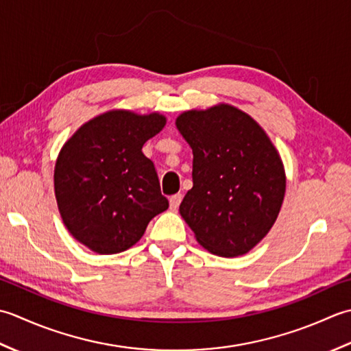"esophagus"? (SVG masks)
I'll return each instance as SVG.
<instances>
[{
	"instance_id": "1",
	"label": "esophagus",
	"mask_w": 351,
	"mask_h": 351,
	"mask_svg": "<svg viewBox=\"0 0 351 351\" xmlns=\"http://www.w3.org/2000/svg\"><path fill=\"white\" fill-rule=\"evenodd\" d=\"M182 198H183L182 194H176V195H173V197L169 198L171 210H177L178 209V206H180V203H182Z\"/></svg>"
}]
</instances>
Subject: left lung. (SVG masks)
Returning a JSON list of instances; mask_svg holds the SVG:
<instances>
[{"instance_id":"1","label":"left lung","mask_w":351,"mask_h":351,"mask_svg":"<svg viewBox=\"0 0 351 351\" xmlns=\"http://www.w3.org/2000/svg\"><path fill=\"white\" fill-rule=\"evenodd\" d=\"M176 125L194 153V186L180 215L210 253H248L283 203L286 177L276 147L252 117L228 104L184 112Z\"/></svg>"}]
</instances>
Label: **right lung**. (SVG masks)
<instances>
[{
    "label": "right lung",
    "instance_id": "1",
    "mask_svg": "<svg viewBox=\"0 0 351 351\" xmlns=\"http://www.w3.org/2000/svg\"><path fill=\"white\" fill-rule=\"evenodd\" d=\"M167 118L106 112L66 141L54 168L57 206L69 233L98 254L125 252L168 209L154 163L142 153Z\"/></svg>",
    "mask_w": 351,
    "mask_h": 351
}]
</instances>
